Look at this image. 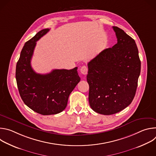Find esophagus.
I'll return each instance as SVG.
<instances>
[{
	"mask_svg": "<svg viewBox=\"0 0 156 156\" xmlns=\"http://www.w3.org/2000/svg\"><path fill=\"white\" fill-rule=\"evenodd\" d=\"M87 71H88V69L87 68V66L85 65L82 66L80 69V72L83 75H86L87 73Z\"/></svg>",
	"mask_w": 156,
	"mask_h": 156,
	"instance_id": "34e87169",
	"label": "esophagus"
}]
</instances>
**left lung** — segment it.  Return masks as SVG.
Instances as JSON below:
<instances>
[{
  "label": "left lung",
  "instance_id": "8db88e82",
  "mask_svg": "<svg viewBox=\"0 0 156 156\" xmlns=\"http://www.w3.org/2000/svg\"><path fill=\"white\" fill-rule=\"evenodd\" d=\"M112 28L117 43L87 63L89 102L94 112L106 115L119 112L131 103L141 72L135 40L123 30Z\"/></svg>",
  "mask_w": 156,
  "mask_h": 156
}]
</instances>
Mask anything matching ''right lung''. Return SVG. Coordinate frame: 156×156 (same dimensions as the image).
I'll list each match as a JSON object with an SVG mask.
<instances>
[{
  "instance_id": "add662e5",
  "label": "right lung",
  "mask_w": 156,
  "mask_h": 156,
  "mask_svg": "<svg viewBox=\"0 0 156 156\" xmlns=\"http://www.w3.org/2000/svg\"><path fill=\"white\" fill-rule=\"evenodd\" d=\"M49 29L39 31L22 49L16 66V80L24 103L43 115L58 114L66 108L69 95L80 81L78 67L72 70L55 69L48 74L36 73L31 60L37 41Z\"/></svg>"
}]
</instances>
